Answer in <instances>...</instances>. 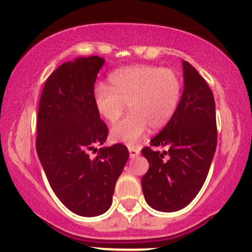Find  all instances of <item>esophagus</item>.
Segmentation results:
<instances>
[{"label":"esophagus","instance_id":"obj_1","mask_svg":"<svg viewBox=\"0 0 252 252\" xmlns=\"http://www.w3.org/2000/svg\"><path fill=\"white\" fill-rule=\"evenodd\" d=\"M128 149H129V154H130V158H136V156H137L138 154H140V150H138L137 148H135V147H132V146H129V147H128Z\"/></svg>","mask_w":252,"mask_h":252}]
</instances>
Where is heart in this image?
<instances>
[{
    "label": "heart",
    "instance_id": "b5f03b06",
    "mask_svg": "<svg viewBox=\"0 0 252 252\" xmlns=\"http://www.w3.org/2000/svg\"><path fill=\"white\" fill-rule=\"evenodd\" d=\"M110 88L98 85L94 99L98 114L114 123L126 111L130 114L115 124L110 137L115 142L132 146L150 126L160 130L172 120L180 104L181 78L175 71L153 65L118 68L109 77Z\"/></svg>",
    "mask_w": 252,
    "mask_h": 252
}]
</instances>
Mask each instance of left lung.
Listing matches in <instances>:
<instances>
[{
	"label": "left lung",
	"instance_id": "1",
	"mask_svg": "<svg viewBox=\"0 0 252 252\" xmlns=\"http://www.w3.org/2000/svg\"><path fill=\"white\" fill-rule=\"evenodd\" d=\"M184 92L172 120L144 147L149 169L142 176L144 199L161 212L184 209L206 180L217 148L216 103L210 86L189 63H182Z\"/></svg>",
	"mask_w": 252,
	"mask_h": 252
}]
</instances>
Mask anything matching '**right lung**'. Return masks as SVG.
Returning <instances> with one entry per match:
<instances>
[{"mask_svg": "<svg viewBox=\"0 0 252 252\" xmlns=\"http://www.w3.org/2000/svg\"><path fill=\"white\" fill-rule=\"evenodd\" d=\"M104 59L94 56L63 63L46 80L36 122V152L52 189L68 210L83 217L106 212L129 158L121 143L89 152L108 137L94 94Z\"/></svg>", "mask_w": 252, "mask_h": 252, "instance_id": "obj_1", "label": "right lung"}]
</instances>
